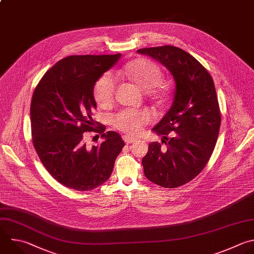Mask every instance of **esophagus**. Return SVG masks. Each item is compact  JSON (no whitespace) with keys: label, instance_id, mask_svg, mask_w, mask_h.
<instances>
[{"label":"esophagus","instance_id":"esophagus-1","mask_svg":"<svg viewBox=\"0 0 254 254\" xmlns=\"http://www.w3.org/2000/svg\"><path fill=\"white\" fill-rule=\"evenodd\" d=\"M124 140H125V142L127 143V144H129V143H132V142H134V141H136L137 139L136 138H134V137H131V136H128V135H124Z\"/></svg>","mask_w":254,"mask_h":254}]
</instances>
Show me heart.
<instances>
[{
  "label": "heart",
  "instance_id": "obj_1",
  "mask_svg": "<svg viewBox=\"0 0 254 254\" xmlns=\"http://www.w3.org/2000/svg\"><path fill=\"white\" fill-rule=\"evenodd\" d=\"M126 71L129 78L137 86L145 91H149L157 87L162 79V71L160 67L149 60H136L127 65ZM117 80L113 72L107 71L103 73L95 82L93 94L98 105L106 107L110 105L114 99ZM165 90L159 88L155 92V96L163 97ZM152 114L147 110H123L112 117L113 126L130 135L137 134L142 127L152 121Z\"/></svg>",
  "mask_w": 254,
  "mask_h": 254
}]
</instances>
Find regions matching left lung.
I'll return each instance as SVG.
<instances>
[{"label":"left lung","mask_w":254,"mask_h":254,"mask_svg":"<svg viewBox=\"0 0 254 254\" xmlns=\"http://www.w3.org/2000/svg\"><path fill=\"white\" fill-rule=\"evenodd\" d=\"M137 53L162 64L176 83L171 109L152 128L167 140L166 146L149 143L141 160L144 176L162 188H179L199 175L214 149L221 123L214 82L206 68L180 48L161 46Z\"/></svg>","instance_id":"1"}]
</instances>
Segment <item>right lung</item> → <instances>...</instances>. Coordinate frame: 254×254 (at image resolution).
Instances as JSON below:
<instances>
[{
	"label": "right lung",
	"instance_id": "right-lung-1",
	"mask_svg": "<svg viewBox=\"0 0 254 254\" xmlns=\"http://www.w3.org/2000/svg\"><path fill=\"white\" fill-rule=\"evenodd\" d=\"M117 55L69 56L53 65L39 81L31 103L34 147L49 174L61 185L86 191L106 183L125 146L116 131L93 120L97 109L93 90L97 79L121 58ZM84 131L105 140L89 148Z\"/></svg>",
	"mask_w": 254,
	"mask_h": 254
}]
</instances>
